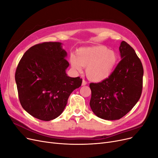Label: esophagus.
<instances>
[{"instance_id": "34e87169", "label": "esophagus", "mask_w": 158, "mask_h": 158, "mask_svg": "<svg viewBox=\"0 0 158 158\" xmlns=\"http://www.w3.org/2000/svg\"><path fill=\"white\" fill-rule=\"evenodd\" d=\"M87 84V82L85 80H83V81H82V85H86Z\"/></svg>"}]
</instances>
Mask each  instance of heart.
Segmentation results:
<instances>
[{"label":"heart","instance_id":"1","mask_svg":"<svg viewBox=\"0 0 158 158\" xmlns=\"http://www.w3.org/2000/svg\"><path fill=\"white\" fill-rule=\"evenodd\" d=\"M115 52L107 47L99 45L80 48L76 56H70V64L76 71L81 73L83 66L86 67L85 74L93 82H101L109 78L117 63Z\"/></svg>","mask_w":158,"mask_h":158}]
</instances>
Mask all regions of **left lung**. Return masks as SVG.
Masks as SVG:
<instances>
[{
    "label": "left lung",
    "mask_w": 158,
    "mask_h": 158,
    "mask_svg": "<svg viewBox=\"0 0 158 158\" xmlns=\"http://www.w3.org/2000/svg\"><path fill=\"white\" fill-rule=\"evenodd\" d=\"M119 51L122 59L109 77L89 84L90 107L95 115L105 120H118L125 116L142 94L144 70L140 59L124 41Z\"/></svg>",
    "instance_id": "left-lung-1"
}]
</instances>
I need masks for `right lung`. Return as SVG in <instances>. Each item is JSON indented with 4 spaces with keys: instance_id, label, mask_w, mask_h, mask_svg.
Returning <instances> with one entry per match:
<instances>
[{
    "instance_id": "add662e5",
    "label": "right lung",
    "mask_w": 158,
    "mask_h": 158,
    "mask_svg": "<svg viewBox=\"0 0 158 158\" xmlns=\"http://www.w3.org/2000/svg\"><path fill=\"white\" fill-rule=\"evenodd\" d=\"M66 56L61 43L45 42L30 47L19 62L15 74L19 99L33 117L45 121L58 117L70 94L81 86L82 79L66 73Z\"/></svg>"
}]
</instances>
